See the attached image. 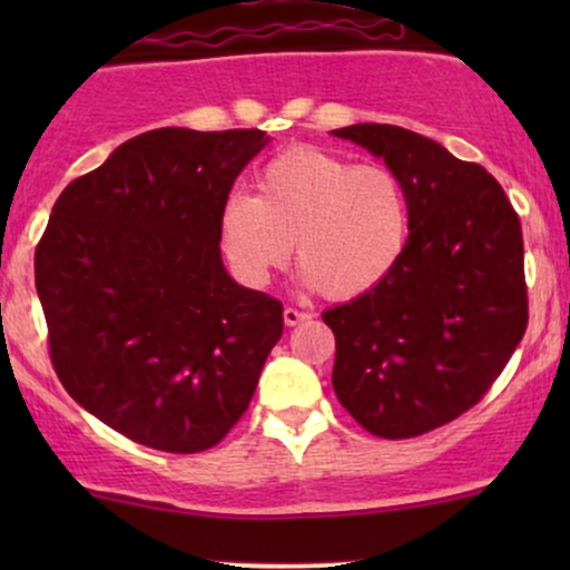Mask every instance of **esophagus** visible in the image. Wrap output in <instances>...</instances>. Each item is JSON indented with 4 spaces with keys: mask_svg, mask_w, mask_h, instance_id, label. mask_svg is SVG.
Returning <instances> with one entry per match:
<instances>
[{
    "mask_svg": "<svg viewBox=\"0 0 570 570\" xmlns=\"http://www.w3.org/2000/svg\"><path fill=\"white\" fill-rule=\"evenodd\" d=\"M307 318H311V313H307V311H299V307H292V305L284 307V322H286V326H297V324L307 322Z\"/></svg>",
    "mask_w": 570,
    "mask_h": 570,
    "instance_id": "1",
    "label": "esophagus"
}]
</instances>
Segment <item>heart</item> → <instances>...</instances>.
I'll return each instance as SVG.
<instances>
[{
  "label": "heart",
  "mask_w": 570,
  "mask_h": 570,
  "mask_svg": "<svg viewBox=\"0 0 570 570\" xmlns=\"http://www.w3.org/2000/svg\"><path fill=\"white\" fill-rule=\"evenodd\" d=\"M410 222L407 185L394 168L297 144L259 168L257 195L222 200L217 230L227 263L248 286H265L297 244L305 284L353 299L402 263Z\"/></svg>",
  "instance_id": "b5f03b06"
}]
</instances>
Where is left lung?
<instances>
[{"label": "left lung", "mask_w": 570, "mask_h": 570, "mask_svg": "<svg viewBox=\"0 0 570 570\" xmlns=\"http://www.w3.org/2000/svg\"><path fill=\"white\" fill-rule=\"evenodd\" d=\"M402 176L410 244L381 286L322 313L332 385L353 421L410 440L472 410L528 330L520 217L480 163L399 126L337 128Z\"/></svg>", "instance_id": "left-lung-1"}]
</instances>
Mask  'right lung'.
<instances>
[{
  "label": "right lung",
  "instance_id": "add662e5",
  "mask_svg": "<svg viewBox=\"0 0 570 570\" xmlns=\"http://www.w3.org/2000/svg\"><path fill=\"white\" fill-rule=\"evenodd\" d=\"M265 130L155 128L58 195L35 252L48 351L98 421L166 453L240 421L284 305L227 276L219 206Z\"/></svg>",
  "mask_w": 570,
  "mask_h": 570
}]
</instances>
